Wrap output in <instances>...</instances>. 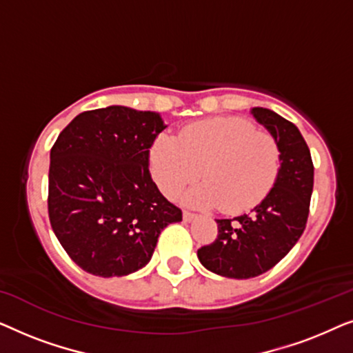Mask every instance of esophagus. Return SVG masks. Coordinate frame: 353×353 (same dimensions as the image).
I'll return each instance as SVG.
<instances>
[{
  "mask_svg": "<svg viewBox=\"0 0 353 353\" xmlns=\"http://www.w3.org/2000/svg\"><path fill=\"white\" fill-rule=\"evenodd\" d=\"M194 216H196V214H192V212H190V210L183 212V220H185V221H191L192 219H194Z\"/></svg>",
  "mask_w": 353,
  "mask_h": 353,
  "instance_id": "esophagus-1",
  "label": "esophagus"
}]
</instances>
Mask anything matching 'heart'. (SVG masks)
Listing matches in <instances>:
<instances>
[{
  "label": "heart",
  "mask_w": 353,
  "mask_h": 353,
  "mask_svg": "<svg viewBox=\"0 0 353 353\" xmlns=\"http://www.w3.org/2000/svg\"><path fill=\"white\" fill-rule=\"evenodd\" d=\"M281 162L276 138L238 117L201 120L178 138L161 134L151 149L152 176L163 194L175 197L202 175L207 183L186 201L220 205L228 214L257 207L276 185Z\"/></svg>",
  "instance_id": "b5f03b06"
}]
</instances>
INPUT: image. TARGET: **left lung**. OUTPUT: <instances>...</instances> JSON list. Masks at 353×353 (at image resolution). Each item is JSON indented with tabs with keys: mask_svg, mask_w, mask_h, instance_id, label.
I'll return each mask as SVG.
<instances>
[{
	"mask_svg": "<svg viewBox=\"0 0 353 353\" xmlns=\"http://www.w3.org/2000/svg\"><path fill=\"white\" fill-rule=\"evenodd\" d=\"M252 115L281 148L276 185L250 214L216 220V239L197 250L207 270L236 279L268 272L296 245L305 230L313 191L310 149L296 125L270 109L254 108Z\"/></svg>",
	"mask_w": 353,
	"mask_h": 353,
	"instance_id": "8db88e82",
	"label": "left lung"
}]
</instances>
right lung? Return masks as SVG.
<instances>
[{
	"label": "right lung",
	"mask_w": 353,
	"mask_h": 353,
	"mask_svg": "<svg viewBox=\"0 0 353 353\" xmlns=\"http://www.w3.org/2000/svg\"><path fill=\"white\" fill-rule=\"evenodd\" d=\"M163 128L157 112L109 105L77 115L51 148L48 214L85 272H137L151 260L161 231L181 221L149 173V149Z\"/></svg>",
	"instance_id": "right-lung-1"
}]
</instances>
